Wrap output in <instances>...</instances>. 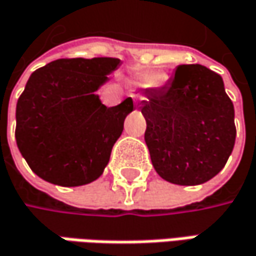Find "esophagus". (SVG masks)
Instances as JSON below:
<instances>
[{"label":"esophagus","mask_w":256,"mask_h":256,"mask_svg":"<svg viewBox=\"0 0 256 256\" xmlns=\"http://www.w3.org/2000/svg\"><path fill=\"white\" fill-rule=\"evenodd\" d=\"M142 100H143L142 96H136V97H134V101H136V104H139V102H140Z\"/></svg>","instance_id":"esophagus-1"}]
</instances>
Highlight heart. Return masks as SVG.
<instances>
[{"mask_svg": "<svg viewBox=\"0 0 256 256\" xmlns=\"http://www.w3.org/2000/svg\"><path fill=\"white\" fill-rule=\"evenodd\" d=\"M164 80H165V74H162V72H152V74L144 76L143 84L148 85V86H155V85H159Z\"/></svg>", "mask_w": 256, "mask_h": 256, "instance_id": "1", "label": "heart"}]
</instances>
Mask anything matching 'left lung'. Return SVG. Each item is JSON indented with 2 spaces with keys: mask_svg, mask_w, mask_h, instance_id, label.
Instances as JSON below:
<instances>
[{
  "mask_svg": "<svg viewBox=\"0 0 256 256\" xmlns=\"http://www.w3.org/2000/svg\"><path fill=\"white\" fill-rule=\"evenodd\" d=\"M144 97V142L160 178L198 186L224 168L236 128L233 102L218 74L203 65H180L168 86L148 90Z\"/></svg>",
  "mask_w": 256,
  "mask_h": 256,
  "instance_id": "obj_1",
  "label": "left lung"
}]
</instances>
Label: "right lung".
<instances>
[{"label":"right lung","mask_w":256,"mask_h":256,"mask_svg":"<svg viewBox=\"0 0 256 256\" xmlns=\"http://www.w3.org/2000/svg\"><path fill=\"white\" fill-rule=\"evenodd\" d=\"M120 65L117 58L58 59L30 75L17 101L16 140L42 180L78 187L104 172L133 100L106 107L96 91Z\"/></svg>","instance_id":"1"}]
</instances>
